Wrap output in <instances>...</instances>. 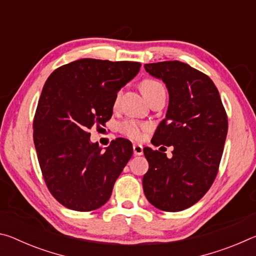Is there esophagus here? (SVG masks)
Masks as SVG:
<instances>
[{"label": "esophagus", "mask_w": 256, "mask_h": 256, "mask_svg": "<svg viewBox=\"0 0 256 256\" xmlns=\"http://www.w3.org/2000/svg\"><path fill=\"white\" fill-rule=\"evenodd\" d=\"M133 154L136 156H141L144 154V146L141 144H133Z\"/></svg>", "instance_id": "obj_1"}]
</instances>
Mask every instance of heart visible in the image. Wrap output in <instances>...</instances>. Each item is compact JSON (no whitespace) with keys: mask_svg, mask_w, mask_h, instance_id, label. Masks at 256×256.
<instances>
[{"mask_svg":"<svg viewBox=\"0 0 256 256\" xmlns=\"http://www.w3.org/2000/svg\"><path fill=\"white\" fill-rule=\"evenodd\" d=\"M141 92L144 94V97L148 99L150 96H152L154 94L160 92V90H164V86L160 84L159 81L154 79H144L140 84ZM118 102V96H116L115 99V105ZM149 126L144 123H138L136 120H126L120 126V131L125 136L133 140H140L144 136V132L146 131Z\"/></svg>","mask_w":256,"mask_h":256,"instance_id":"b5f03b06","label":"heart"}]
</instances>
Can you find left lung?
I'll return each instance as SVG.
<instances>
[{
    "label": "left lung",
    "mask_w": 256,
    "mask_h": 256,
    "mask_svg": "<svg viewBox=\"0 0 256 256\" xmlns=\"http://www.w3.org/2000/svg\"><path fill=\"white\" fill-rule=\"evenodd\" d=\"M144 68L162 80L170 94L166 118L151 142L172 146V156L144 148L149 170L142 185L154 206L182 211L196 204L214 183L227 136V115L218 89L204 73L180 60L144 64Z\"/></svg>",
    "instance_id": "obj_1"
}]
</instances>
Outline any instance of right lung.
I'll return each instance as SVG.
<instances>
[{
  "label": "right lung",
  "mask_w": 256,
  "mask_h": 256,
  "mask_svg": "<svg viewBox=\"0 0 256 256\" xmlns=\"http://www.w3.org/2000/svg\"><path fill=\"white\" fill-rule=\"evenodd\" d=\"M140 66L81 58L46 80L34 120V144L47 188L68 209L84 212L105 204L131 159L128 140L118 138L102 151L90 141L89 130L112 118L118 92Z\"/></svg>",
  "instance_id": "right-lung-1"
}]
</instances>
